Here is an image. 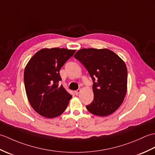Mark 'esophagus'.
I'll list each match as a JSON object with an SVG mask.
<instances>
[{"label": "esophagus", "mask_w": 155, "mask_h": 155, "mask_svg": "<svg viewBox=\"0 0 155 155\" xmlns=\"http://www.w3.org/2000/svg\"><path fill=\"white\" fill-rule=\"evenodd\" d=\"M80 92H81V89H77V91H74V94L76 95H77V94H78L80 93Z\"/></svg>", "instance_id": "esophagus-1"}]
</instances>
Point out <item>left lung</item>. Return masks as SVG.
<instances>
[{
	"instance_id": "1",
	"label": "left lung",
	"mask_w": 155,
	"mask_h": 155,
	"mask_svg": "<svg viewBox=\"0 0 155 155\" xmlns=\"http://www.w3.org/2000/svg\"><path fill=\"white\" fill-rule=\"evenodd\" d=\"M74 58L86 68L93 81L94 99L87 105L94 115L108 116L123 103L127 89V69L124 62L107 48H83Z\"/></svg>"
}]
</instances>
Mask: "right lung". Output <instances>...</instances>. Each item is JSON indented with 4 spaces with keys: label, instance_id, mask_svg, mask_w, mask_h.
Listing matches in <instances>:
<instances>
[{
    "label": "right lung",
    "instance_id": "1",
    "mask_svg": "<svg viewBox=\"0 0 155 155\" xmlns=\"http://www.w3.org/2000/svg\"><path fill=\"white\" fill-rule=\"evenodd\" d=\"M75 50L43 48L28 61L24 72V82L28 100L39 114L52 118L67 108L72 95L62 85L60 76L62 66L74 54Z\"/></svg>",
    "mask_w": 155,
    "mask_h": 155
}]
</instances>
